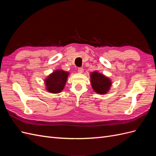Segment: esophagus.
Instances as JSON below:
<instances>
[{"label":"esophagus","instance_id":"obj_1","mask_svg":"<svg viewBox=\"0 0 156 156\" xmlns=\"http://www.w3.org/2000/svg\"><path fill=\"white\" fill-rule=\"evenodd\" d=\"M83 72H84V69H83V68H78V72L79 73H83Z\"/></svg>","mask_w":156,"mask_h":156}]
</instances>
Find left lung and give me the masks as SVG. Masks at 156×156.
Listing matches in <instances>:
<instances>
[{
	"mask_svg": "<svg viewBox=\"0 0 156 156\" xmlns=\"http://www.w3.org/2000/svg\"><path fill=\"white\" fill-rule=\"evenodd\" d=\"M91 84L94 90L98 94H106L109 90L111 82L108 77L101 73L94 72L90 75Z\"/></svg>",
	"mask_w": 156,
	"mask_h": 156,
	"instance_id": "left-lung-1",
	"label": "left lung"
}]
</instances>
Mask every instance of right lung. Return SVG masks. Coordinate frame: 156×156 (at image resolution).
Instances as JSON below:
<instances>
[{
    "label": "right lung",
    "mask_w": 156,
    "mask_h": 156,
    "mask_svg": "<svg viewBox=\"0 0 156 156\" xmlns=\"http://www.w3.org/2000/svg\"><path fill=\"white\" fill-rule=\"evenodd\" d=\"M69 73L62 70H56L45 79L46 89L51 93H59L64 88Z\"/></svg>",
    "instance_id": "right-lung-1"
}]
</instances>
